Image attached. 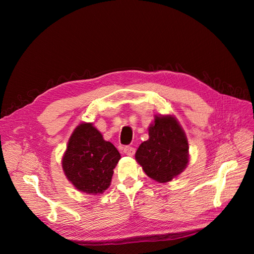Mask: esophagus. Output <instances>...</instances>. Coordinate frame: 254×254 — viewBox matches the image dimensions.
<instances>
[{
  "instance_id": "1",
  "label": "esophagus",
  "mask_w": 254,
  "mask_h": 254,
  "mask_svg": "<svg viewBox=\"0 0 254 254\" xmlns=\"http://www.w3.org/2000/svg\"><path fill=\"white\" fill-rule=\"evenodd\" d=\"M134 152H135V148L134 147H132V146H125L124 147V153L125 155H127V156H133L134 155Z\"/></svg>"
}]
</instances>
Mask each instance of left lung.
<instances>
[{
	"mask_svg": "<svg viewBox=\"0 0 254 254\" xmlns=\"http://www.w3.org/2000/svg\"><path fill=\"white\" fill-rule=\"evenodd\" d=\"M149 139L135 152L145 174L160 183L171 181L187 167L189 144L186 133L175 118L156 117L148 129Z\"/></svg>",
	"mask_w": 254,
	"mask_h": 254,
	"instance_id": "8db88e82",
	"label": "left lung"
}]
</instances>
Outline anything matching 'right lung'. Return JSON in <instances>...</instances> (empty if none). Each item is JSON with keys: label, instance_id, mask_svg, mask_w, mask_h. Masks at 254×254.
Segmentation results:
<instances>
[{"label": "right lung", "instance_id": "1", "mask_svg": "<svg viewBox=\"0 0 254 254\" xmlns=\"http://www.w3.org/2000/svg\"><path fill=\"white\" fill-rule=\"evenodd\" d=\"M121 155L90 123H82L72 133L63 158V168L73 186L87 194L104 193L110 186Z\"/></svg>", "mask_w": 254, "mask_h": 254}]
</instances>
